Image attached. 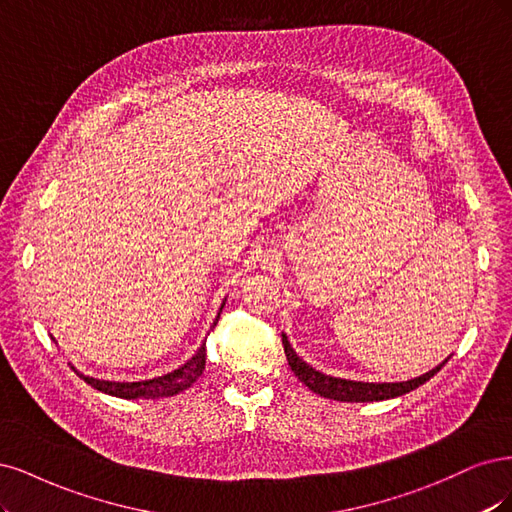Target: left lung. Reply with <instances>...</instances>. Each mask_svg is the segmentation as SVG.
Wrapping results in <instances>:
<instances>
[{
	"label": "left lung",
	"mask_w": 512,
	"mask_h": 512,
	"mask_svg": "<svg viewBox=\"0 0 512 512\" xmlns=\"http://www.w3.org/2000/svg\"><path fill=\"white\" fill-rule=\"evenodd\" d=\"M283 346H285V355L293 374L300 378V381L310 389L319 393L321 398L329 400H338V402H381V400H391L398 398V395H404L412 389L421 387L423 383L430 381L434 374L440 372V368L447 364L449 357L432 368L430 372H425L421 376L410 378V381H398V383H366V381H351V378H340V376H329L319 370L312 368L310 364L293 351V346L289 344L287 334L283 332Z\"/></svg>",
	"instance_id": "8db88e82"
}]
</instances>
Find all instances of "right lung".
I'll return each instance as SVG.
<instances>
[{"instance_id":"1","label":"right lung","mask_w":512,"mask_h":512,"mask_svg":"<svg viewBox=\"0 0 512 512\" xmlns=\"http://www.w3.org/2000/svg\"><path fill=\"white\" fill-rule=\"evenodd\" d=\"M225 306V300L217 312V319H214L212 327L217 325L219 317H221V310ZM53 338V336H51ZM55 340V338H53ZM206 368V344L202 342L200 349L195 351L193 357H189L183 366H178L176 370L168 372V374H161L155 378H146V381H134V383H127V381H104V378H95V376H87L78 372L74 366L72 370L85 381L87 385H91L93 389L114 395V398H123V400H155V398H170V395H176L180 391L189 389L197 378L202 376Z\"/></svg>"}]
</instances>
